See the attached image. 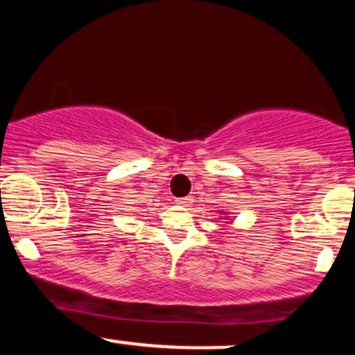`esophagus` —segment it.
Wrapping results in <instances>:
<instances>
[{
  "mask_svg": "<svg viewBox=\"0 0 355 355\" xmlns=\"http://www.w3.org/2000/svg\"><path fill=\"white\" fill-rule=\"evenodd\" d=\"M177 203H178V205H189V203H190V198H189V197L177 198Z\"/></svg>",
  "mask_w": 355,
  "mask_h": 355,
  "instance_id": "34e87169",
  "label": "esophagus"
}]
</instances>
